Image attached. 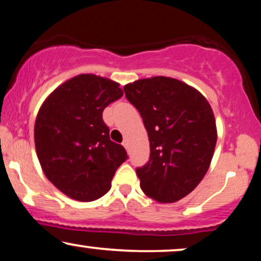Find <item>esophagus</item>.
I'll return each mask as SVG.
<instances>
[{"instance_id": "34e87169", "label": "esophagus", "mask_w": 261, "mask_h": 261, "mask_svg": "<svg viewBox=\"0 0 261 261\" xmlns=\"http://www.w3.org/2000/svg\"><path fill=\"white\" fill-rule=\"evenodd\" d=\"M122 145L125 147V150H128V141L127 140H123L122 141Z\"/></svg>"}]
</instances>
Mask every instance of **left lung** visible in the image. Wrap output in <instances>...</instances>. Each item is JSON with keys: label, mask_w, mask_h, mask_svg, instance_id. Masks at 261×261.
<instances>
[{"label": "left lung", "mask_w": 261, "mask_h": 261, "mask_svg": "<svg viewBox=\"0 0 261 261\" xmlns=\"http://www.w3.org/2000/svg\"><path fill=\"white\" fill-rule=\"evenodd\" d=\"M143 118L150 157L136 169L140 188L162 203L176 202L207 173L217 144V127L207 99L175 79L157 76L123 87Z\"/></svg>", "instance_id": "1"}]
</instances>
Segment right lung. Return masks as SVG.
Segmentation results:
<instances>
[{
  "mask_svg": "<svg viewBox=\"0 0 261 261\" xmlns=\"http://www.w3.org/2000/svg\"><path fill=\"white\" fill-rule=\"evenodd\" d=\"M120 85L91 73L58 87L41 106L35 123V146L44 174L66 196L89 202L111 188L115 172L128 159L110 140L104 109L118 100Z\"/></svg>",
  "mask_w": 261,
  "mask_h": 261,
  "instance_id": "1",
  "label": "right lung"
}]
</instances>
